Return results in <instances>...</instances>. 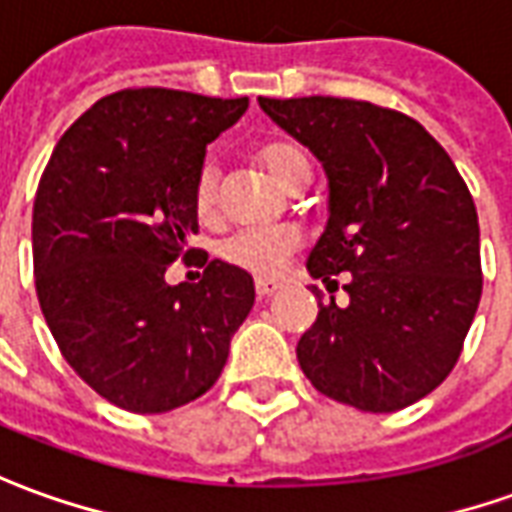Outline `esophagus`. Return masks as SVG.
I'll return each instance as SVG.
<instances>
[{
    "instance_id": "esophagus-1",
    "label": "esophagus",
    "mask_w": 512,
    "mask_h": 512,
    "mask_svg": "<svg viewBox=\"0 0 512 512\" xmlns=\"http://www.w3.org/2000/svg\"><path fill=\"white\" fill-rule=\"evenodd\" d=\"M255 291H257V296H260V299H266V296H271V293L280 291V282H277V280H257Z\"/></svg>"
}]
</instances>
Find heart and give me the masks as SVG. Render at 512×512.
Instances as JSON below:
<instances>
[{"mask_svg":"<svg viewBox=\"0 0 512 512\" xmlns=\"http://www.w3.org/2000/svg\"><path fill=\"white\" fill-rule=\"evenodd\" d=\"M260 160L277 180L291 188L299 180H310V160L299 146L274 141L260 149ZM194 207L199 219L210 221L219 207V169L216 163H202L194 182ZM302 246V235L293 227H246L232 232L221 244V257L235 268H244L255 277L280 274L293 252Z\"/></svg>","mask_w":512,"mask_h":512,"instance_id":"heart-1","label":"heart"}]
</instances>
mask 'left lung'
Listing matches in <instances>:
<instances>
[{"label":"left lung","instance_id":"left-lung-1","mask_svg":"<svg viewBox=\"0 0 512 512\" xmlns=\"http://www.w3.org/2000/svg\"><path fill=\"white\" fill-rule=\"evenodd\" d=\"M257 102L330 180L310 277L330 291L346 274L349 305L318 302L296 343L299 366L316 391L357 410L413 405L449 377L480 305V221L466 182L405 113L335 96Z\"/></svg>","mask_w":512,"mask_h":512}]
</instances>
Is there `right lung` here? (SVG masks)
<instances>
[{"label":"right lung","mask_w":512,"mask_h":512,"mask_svg":"<svg viewBox=\"0 0 512 512\" xmlns=\"http://www.w3.org/2000/svg\"><path fill=\"white\" fill-rule=\"evenodd\" d=\"M249 99L127 88L63 132L32 205L35 291L60 355L110 405L166 413L213 388L255 305L244 268L185 249L205 149ZM182 256L199 283L169 286Z\"/></svg>","instance_id":"obj_1"}]
</instances>
